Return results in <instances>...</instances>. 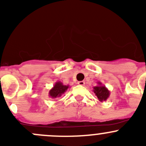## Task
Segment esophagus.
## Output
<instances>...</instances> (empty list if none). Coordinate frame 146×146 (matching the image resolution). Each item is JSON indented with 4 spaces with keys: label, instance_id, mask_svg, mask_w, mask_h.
Wrapping results in <instances>:
<instances>
[{
    "label": "esophagus",
    "instance_id": "1",
    "mask_svg": "<svg viewBox=\"0 0 146 146\" xmlns=\"http://www.w3.org/2000/svg\"><path fill=\"white\" fill-rule=\"evenodd\" d=\"M78 84L79 85H85V82H84V81H78Z\"/></svg>",
    "mask_w": 146,
    "mask_h": 146
}]
</instances>
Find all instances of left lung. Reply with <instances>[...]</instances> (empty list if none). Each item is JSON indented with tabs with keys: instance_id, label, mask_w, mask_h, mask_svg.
Masks as SVG:
<instances>
[{
	"instance_id": "8db88e82",
	"label": "left lung",
	"mask_w": 146,
	"mask_h": 146,
	"mask_svg": "<svg viewBox=\"0 0 146 146\" xmlns=\"http://www.w3.org/2000/svg\"><path fill=\"white\" fill-rule=\"evenodd\" d=\"M98 84L97 86L93 88V92L99 101L102 102L108 99L110 95V91L104 85H102L101 82H98Z\"/></svg>"
}]
</instances>
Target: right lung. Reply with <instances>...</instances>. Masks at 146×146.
Here are the masks:
<instances>
[{"label":"right lung","instance_id":"right-lung-1","mask_svg":"<svg viewBox=\"0 0 146 146\" xmlns=\"http://www.w3.org/2000/svg\"><path fill=\"white\" fill-rule=\"evenodd\" d=\"M69 88V85H65L63 82L58 81L54 84V87L51 88L48 92V96L51 98L55 99V98H60L63 94L67 91Z\"/></svg>","mask_w":146,"mask_h":146}]
</instances>
